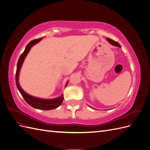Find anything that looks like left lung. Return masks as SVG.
<instances>
[{
    "label": "left lung",
    "mask_w": 150,
    "mask_h": 150,
    "mask_svg": "<svg viewBox=\"0 0 150 150\" xmlns=\"http://www.w3.org/2000/svg\"><path fill=\"white\" fill-rule=\"evenodd\" d=\"M107 40H108V41L109 42H110L111 44L113 45V46H117V47H121L120 44L119 43H117V42L115 41V40H112V39H111L110 38H107Z\"/></svg>",
    "instance_id": "8db88e82"
}]
</instances>
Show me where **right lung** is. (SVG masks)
<instances>
[{"mask_svg": "<svg viewBox=\"0 0 150 150\" xmlns=\"http://www.w3.org/2000/svg\"><path fill=\"white\" fill-rule=\"evenodd\" d=\"M42 38H39L38 39H35L31 41L27 45V46L24 50V51L22 53L18 61L17 64V70H16V83L17 89H19V92L21 93V95L25 99V101L28 103L30 106L33 107L36 109H39V110H51L53 109H55L57 107L59 106L62 104L64 97L62 94L60 97H58L57 98H54L52 99H45L42 98H35L33 96L26 93L22 89L19 85V76L21 68L22 67V63H23L26 56L28 55V52L30 50V48L33 47L34 45L38 43ZM68 82L66 83V86H67Z\"/></svg>", "mask_w": 150, "mask_h": 150, "instance_id": "obj_1", "label": "right lung"}]
</instances>
